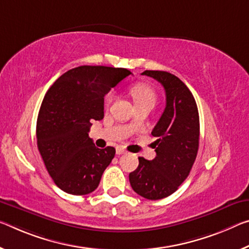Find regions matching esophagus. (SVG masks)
Wrapping results in <instances>:
<instances>
[{"instance_id": "obj_1", "label": "esophagus", "mask_w": 249, "mask_h": 249, "mask_svg": "<svg viewBox=\"0 0 249 249\" xmlns=\"http://www.w3.org/2000/svg\"><path fill=\"white\" fill-rule=\"evenodd\" d=\"M126 151L124 147H122V146H117L116 147V154L117 155H122V154H125Z\"/></svg>"}]
</instances>
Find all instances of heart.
Here are the masks:
<instances>
[{
  "label": "heart",
  "mask_w": 249,
  "mask_h": 249,
  "mask_svg": "<svg viewBox=\"0 0 249 249\" xmlns=\"http://www.w3.org/2000/svg\"><path fill=\"white\" fill-rule=\"evenodd\" d=\"M129 93H131L136 106L144 104H155L156 93L148 84H145V83H136V84H134L129 89ZM114 98H115V94L113 92H109L105 97V105L108 106L114 101Z\"/></svg>",
  "instance_id": "1"
}]
</instances>
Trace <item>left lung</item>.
I'll use <instances>...</instances> for the list:
<instances>
[{"mask_svg":"<svg viewBox=\"0 0 249 249\" xmlns=\"http://www.w3.org/2000/svg\"><path fill=\"white\" fill-rule=\"evenodd\" d=\"M160 82L166 94V106L152 131L156 137L152 160L139 157V166L129 173L134 192L147 199L165 198L187 178L199 145L198 109L191 90L174 74L164 71L142 73Z\"/></svg>","mask_w":249,"mask_h":249,"instance_id":"8db88e82","label":"left lung"}]
</instances>
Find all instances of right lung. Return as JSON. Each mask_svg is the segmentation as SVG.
Instances as JSON below:
<instances>
[{"label": "right lung", "instance_id": "add662e5", "mask_svg": "<svg viewBox=\"0 0 249 249\" xmlns=\"http://www.w3.org/2000/svg\"><path fill=\"white\" fill-rule=\"evenodd\" d=\"M128 70L83 65L61 75L43 98L36 123L37 148L49 174L63 192L95 191L115 148H97L89 137L90 121L104 117V96Z\"/></svg>", "mask_w": 249, "mask_h": 249}]
</instances>
